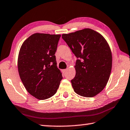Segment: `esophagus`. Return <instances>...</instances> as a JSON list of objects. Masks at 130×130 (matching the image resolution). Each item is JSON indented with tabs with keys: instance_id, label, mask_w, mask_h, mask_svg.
<instances>
[{
	"instance_id": "1",
	"label": "esophagus",
	"mask_w": 130,
	"mask_h": 130,
	"mask_svg": "<svg viewBox=\"0 0 130 130\" xmlns=\"http://www.w3.org/2000/svg\"><path fill=\"white\" fill-rule=\"evenodd\" d=\"M67 69H63V70H62V71H63V73H65V72H67Z\"/></svg>"
}]
</instances>
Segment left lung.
<instances>
[{"label": "left lung", "instance_id": "1", "mask_svg": "<svg viewBox=\"0 0 130 130\" xmlns=\"http://www.w3.org/2000/svg\"><path fill=\"white\" fill-rule=\"evenodd\" d=\"M62 38L77 58L76 76L71 80L77 94L92 98L103 91L109 80L112 57L107 41L100 33L84 28Z\"/></svg>", "mask_w": 130, "mask_h": 130}]
</instances>
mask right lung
Masks as SVG:
<instances>
[{
  "instance_id": "obj_1",
  "label": "right lung",
  "mask_w": 130,
  "mask_h": 130,
  "mask_svg": "<svg viewBox=\"0 0 130 130\" xmlns=\"http://www.w3.org/2000/svg\"><path fill=\"white\" fill-rule=\"evenodd\" d=\"M61 35L35 33L26 39L19 50L18 68L25 88L39 100L51 98L62 79L55 53Z\"/></svg>"
}]
</instances>
